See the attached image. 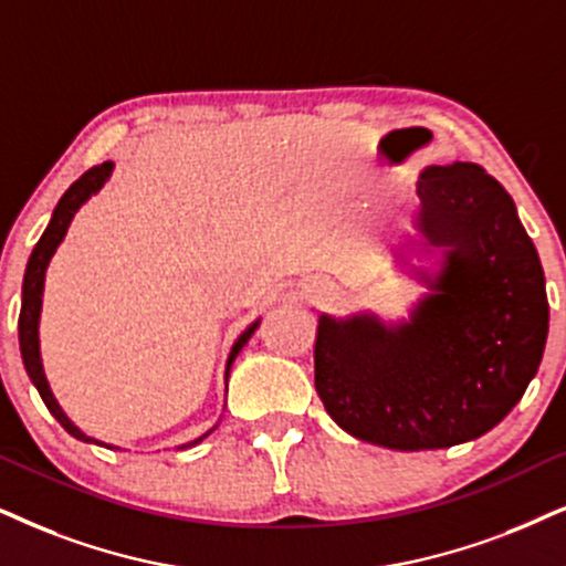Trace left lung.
Wrapping results in <instances>:
<instances>
[{
	"mask_svg": "<svg viewBox=\"0 0 566 566\" xmlns=\"http://www.w3.org/2000/svg\"><path fill=\"white\" fill-rule=\"evenodd\" d=\"M418 230L449 248L410 324L321 316L316 391L334 423L386 449H443L502 423L541 366L546 279L514 200L483 167L418 180ZM423 274V271H420Z\"/></svg>",
	"mask_w": 566,
	"mask_h": 566,
	"instance_id": "left-lung-1",
	"label": "left lung"
}]
</instances>
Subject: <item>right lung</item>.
Instances as JSON below:
<instances>
[{"mask_svg":"<svg viewBox=\"0 0 566 566\" xmlns=\"http://www.w3.org/2000/svg\"><path fill=\"white\" fill-rule=\"evenodd\" d=\"M112 167H114L112 161L96 164V167H91L88 171H85V175L77 177V180L67 188V192H64V196L60 198V203H56V209L52 213V221H49V227L44 230V234H41V240L35 242L31 259H28L25 276H23V305H20V318H18L20 353H23L25 370H28V376H31V381L35 384V389H39L41 399H44V405L49 407V412H52L54 418L60 420V426L70 436H75V439H81V441H93V443H102V441H96V439H91V436H85L81 428H77L73 420H70L67 415L62 412V407L56 405L52 389H49L46 376H44V366H41V353H39V316H41V295H44V276H46L49 261H52L56 245H60L62 238H64V232H67V227H70V221H73L75 211L81 209V206L93 196V192L102 190V185L106 182V177L112 175ZM255 328H259V321H255V324L250 326V328H245V332L240 334V339L234 342V347H232V353H230V360H227V376H230L232 360H234V357H238L240 349L248 345V339H250V336H253ZM211 431H213V428H211ZM209 433H203V436H200V439L190 441V443H182V447H177V449L196 447V443L203 441ZM102 447H106V443H102Z\"/></svg>","mask_w":566,"mask_h":566,"instance_id":"1","label":"right lung"}]
</instances>
